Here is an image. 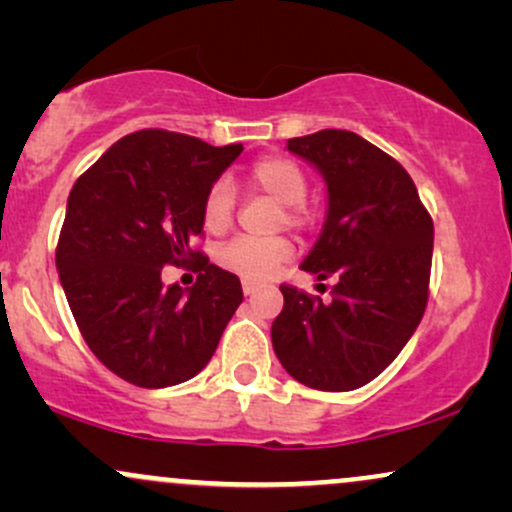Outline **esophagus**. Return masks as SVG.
Wrapping results in <instances>:
<instances>
[{
    "mask_svg": "<svg viewBox=\"0 0 512 512\" xmlns=\"http://www.w3.org/2000/svg\"><path fill=\"white\" fill-rule=\"evenodd\" d=\"M257 291V284H255V281H248V279H245L243 281V293H245V296H250V293H255Z\"/></svg>",
    "mask_w": 512,
    "mask_h": 512,
    "instance_id": "34e87169",
    "label": "esophagus"
}]
</instances>
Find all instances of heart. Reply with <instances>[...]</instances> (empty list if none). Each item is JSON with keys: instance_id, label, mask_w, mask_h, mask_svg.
I'll return each mask as SVG.
<instances>
[{"instance_id": "obj_1", "label": "heart", "mask_w": 512, "mask_h": 512, "mask_svg": "<svg viewBox=\"0 0 512 512\" xmlns=\"http://www.w3.org/2000/svg\"><path fill=\"white\" fill-rule=\"evenodd\" d=\"M248 182L252 190L272 197L274 202L284 204L281 207L279 223L305 231L315 223V211L303 202L308 192V175L298 163L281 156H267L252 163L248 170ZM236 216V190L231 180L221 178L211 182V187L202 202V223L209 233H226L233 226ZM291 257V240L284 236L274 238H250L238 236L221 245L216 252V262L226 272H233L240 279L262 281L279 269L281 262Z\"/></svg>"}]
</instances>
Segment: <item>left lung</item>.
Returning a JSON list of instances; mask_svg holds the SVG:
<instances>
[{"instance_id": "obj_1", "label": "left lung", "mask_w": 512, "mask_h": 512, "mask_svg": "<svg viewBox=\"0 0 512 512\" xmlns=\"http://www.w3.org/2000/svg\"><path fill=\"white\" fill-rule=\"evenodd\" d=\"M289 151L327 182L325 226L301 269L334 286L322 303L281 284L274 354L298 383L349 392L378 378L424 317L433 221L407 170L354 132L320 129Z\"/></svg>"}]
</instances>
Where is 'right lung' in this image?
Listing matches in <instances>:
<instances>
[{
    "mask_svg": "<svg viewBox=\"0 0 512 512\" xmlns=\"http://www.w3.org/2000/svg\"><path fill=\"white\" fill-rule=\"evenodd\" d=\"M240 151L142 129L110 146L69 192L55 252L64 296L88 349L127 383L195 378L243 303L238 276L192 248L204 195ZM187 261L196 284L163 287L162 267Z\"/></svg>",
    "mask_w": 512,
    "mask_h": 512,
    "instance_id": "1",
    "label": "right lung"
}]
</instances>
